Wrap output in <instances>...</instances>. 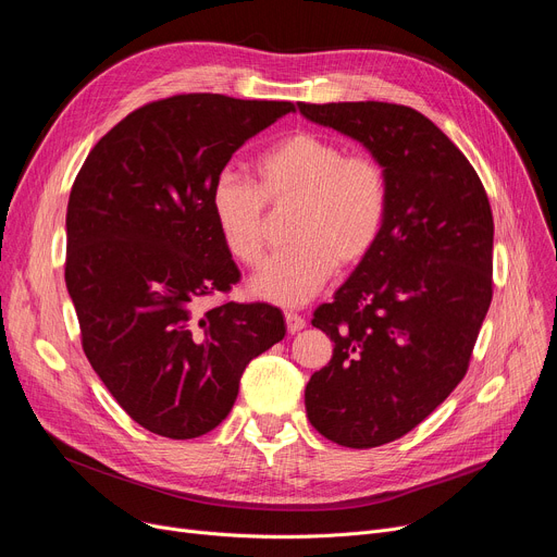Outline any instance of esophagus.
Masks as SVG:
<instances>
[{
	"instance_id": "1",
	"label": "esophagus",
	"mask_w": 557,
	"mask_h": 557,
	"mask_svg": "<svg viewBox=\"0 0 557 557\" xmlns=\"http://www.w3.org/2000/svg\"><path fill=\"white\" fill-rule=\"evenodd\" d=\"M284 320H286V330H288L290 334H296V332L305 330V325H307V320H305L300 313H296V311H286V313H284Z\"/></svg>"
}]
</instances>
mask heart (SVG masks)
Segmentation results:
<instances>
[{"instance_id": "b5f03b06", "label": "heart", "mask_w": 557, "mask_h": 557, "mask_svg": "<svg viewBox=\"0 0 557 557\" xmlns=\"http://www.w3.org/2000/svg\"><path fill=\"white\" fill-rule=\"evenodd\" d=\"M255 183L223 171L210 208L227 252L259 267L267 252V202L296 205L288 242L250 282L261 300L298 307L334 269L363 261L382 237L388 214V173L370 153H345L332 137L298 131L252 160Z\"/></svg>"}]
</instances>
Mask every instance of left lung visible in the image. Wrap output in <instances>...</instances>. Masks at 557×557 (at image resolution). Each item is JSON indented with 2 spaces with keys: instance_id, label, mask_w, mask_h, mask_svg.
<instances>
[{
  "instance_id": "obj_1",
  "label": "left lung",
  "mask_w": 557,
  "mask_h": 557,
  "mask_svg": "<svg viewBox=\"0 0 557 557\" xmlns=\"http://www.w3.org/2000/svg\"><path fill=\"white\" fill-rule=\"evenodd\" d=\"M298 108L361 141L388 173L382 237L313 311L334 355L305 391L320 435L370 449L416 429L470 368L492 302V210L470 160L422 112L384 101Z\"/></svg>"
}]
</instances>
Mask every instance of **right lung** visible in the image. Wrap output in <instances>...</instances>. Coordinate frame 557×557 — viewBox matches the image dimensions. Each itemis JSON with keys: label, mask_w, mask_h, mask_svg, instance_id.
<instances>
[{"label": "right lung", "mask_w": 557, "mask_h": 557, "mask_svg": "<svg viewBox=\"0 0 557 557\" xmlns=\"http://www.w3.org/2000/svg\"><path fill=\"white\" fill-rule=\"evenodd\" d=\"M294 110L223 95L146 103L97 141L72 185L65 282L83 352L151 433L189 441L219 426L246 366L286 334L267 302L200 313L198 300L242 277L212 216L214 181Z\"/></svg>", "instance_id": "1"}]
</instances>
